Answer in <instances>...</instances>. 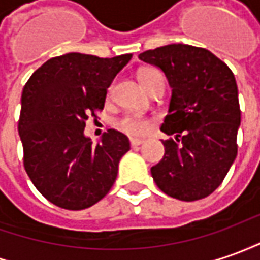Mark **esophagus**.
<instances>
[{
	"label": "esophagus",
	"mask_w": 260,
	"mask_h": 260,
	"mask_svg": "<svg viewBox=\"0 0 260 260\" xmlns=\"http://www.w3.org/2000/svg\"><path fill=\"white\" fill-rule=\"evenodd\" d=\"M129 141L132 146H139V145H142L145 142L144 139H139V138H131Z\"/></svg>",
	"instance_id": "esophagus-1"
}]
</instances>
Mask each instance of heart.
Returning <instances> with one entry per match:
<instances>
[{
    "label": "heart",
    "instance_id": "heart-1",
    "mask_svg": "<svg viewBox=\"0 0 260 260\" xmlns=\"http://www.w3.org/2000/svg\"><path fill=\"white\" fill-rule=\"evenodd\" d=\"M159 78H164V75L158 70L145 68V70L139 71V81L142 82L145 89H148V86ZM118 126H119V129H122L123 132L131 134V135H144L151 128V122L144 116L129 114L118 121Z\"/></svg>",
    "mask_w": 260,
    "mask_h": 260
}]
</instances>
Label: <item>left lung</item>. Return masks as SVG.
<instances>
[{
	"label": "left lung",
	"mask_w": 260,
	"mask_h": 260,
	"mask_svg": "<svg viewBox=\"0 0 260 260\" xmlns=\"http://www.w3.org/2000/svg\"><path fill=\"white\" fill-rule=\"evenodd\" d=\"M139 59L167 75L172 95L160 131L181 141H162L165 155L151 168L153 181L185 202L211 195L238 153L241 109L234 72L211 51L186 44L149 49Z\"/></svg>",
	"instance_id": "left-lung-1"
}]
</instances>
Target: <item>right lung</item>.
I'll list each match as a JSON object with an SVG mask.
<instances>
[{
  "label": "right lung",
  "mask_w": 260,
  "mask_h": 260,
  "mask_svg": "<svg viewBox=\"0 0 260 260\" xmlns=\"http://www.w3.org/2000/svg\"><path fill=\"white\" fill-rule=\"evenodd\" d=\"M131 58L63 54L41 65L22 89L18 134L24 168L42 197L59 208H89L115 182L129 139L109 129L93 145L84 129L86 119L104 109L107 89Z\"/></svg>",
  "instance_id": "right-lung-1"
}]
</instances>
